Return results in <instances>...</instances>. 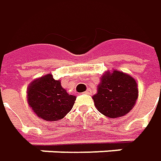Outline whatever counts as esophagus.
<instances>
[{
	"label": "esophagus",
	"instance_id": "obj_1",
	"mask_svg": "<svg viewBox=\"0 0 161 161\" xmlns=\"http://www.w3.org/2000/svg\"><path fill=\"white\" fill-rule=\"evenodd\" d=\"M84 93L87 94V95H91V94H92V92H91V90H90V89H88V90H87L86 92H84Z\"/></svg>",
	"mask_w": 161,
	"mask_h": 161
}]
</instances>
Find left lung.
Returning <instances> with one entry per match:
<instances>
[{
  "mask_svg": "<svg viewBox=\"0 0 161 161\" xmlns=\"http://www.w3.org/2000/svg\"><path fill=\"white\" fill-rule=\"evenodd\" d=\"M137 97L138 88L136 80L128 73L113 70L102 76L93 100L99 113L115 119L129 113Z\"/></svg>",
  "mask_w": 161,
  "mask_h": 161,
  "instance_id": "obj_1",
  "label": "left lung"
}]
</instances>
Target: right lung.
I'll return each instance as SVG.
<instances>
[{
	"instance_id": "add662e5",
	"label": "right lung",
	"mask_w": 161,
	"mask_h": 161,
	"mask_svg": "<svg viewBox=\"0 0 161 161\" xmlns=\"http://www.w3.org/2000/svg\"><path fill=\"white\" fill-rule=\"evenodd\" d=\"M76 97L61 86L60 80L48 73L34 80L27 88V102L39 118L47 121L63 119L73 108Z\"/></svg>"
}]
</instances>
